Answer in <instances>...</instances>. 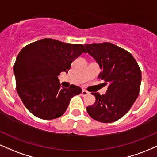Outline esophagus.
<instances>
[{
    "instance_id": "1",
    "label": "esophagus",
    "mask_w": 157,
    "mask_h": 157,
    "mask_svg": "<svg viewBox=\"0 0 157 157\" xmlns=\"http://www.w3.org/2000/svg\"><path fill=\"white\" fill-rule=\"evenodd\" d=\"M88 93H89V92H87V91L85 90H82V95L83 96H86V95H87Z\"/></svg>"
}]
</instances>
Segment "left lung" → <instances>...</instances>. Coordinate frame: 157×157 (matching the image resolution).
Returning a JSON list of instances; mask_svg holds the SVG:
<instances>
[{
  "label": "left lung",
  "mask_w": 157,
  "mask_h": 157,
  "mask_svg": "<svg viewBox=\"0 0 157 157\" xmlns=\"http://www.w3.org/2000/svg\"><path fill=\"white\" fill-rule=\"evenodd\" d=\"M101 71L98 79L108 84L107 93H93L96 101L87 107L90 117L110 123L119 120L129 111L140 93L142 74L136 61L129 52L111 43L84 45Z\"/></svg>",
  "instance_id": "obj_1"
}]
</instances>
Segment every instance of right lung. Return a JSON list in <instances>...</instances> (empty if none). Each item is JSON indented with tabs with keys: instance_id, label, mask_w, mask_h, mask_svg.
I'll use <instances>...</instances> for the list:
<instances>
[{
	"instance_id": "right-lung-1",
	"label": "right lung",
	"mask_w": 157,
	"mask_h": 157,
	"mask_svg": "<svg viewBox=\"0 0 157 157\" xmlns=\"http://www.w3.org/2000/svg\"><path fill=\"white\" fill-rule=\"evenodd\" d=\"M83 52L82 44L44 38L26 45L14 64L17 92L29 112L46 120L66 111L72 97L82 93L78 86L61 87L59 75L68 73L72 62Z\"/></svg>"
}]
</instances>
